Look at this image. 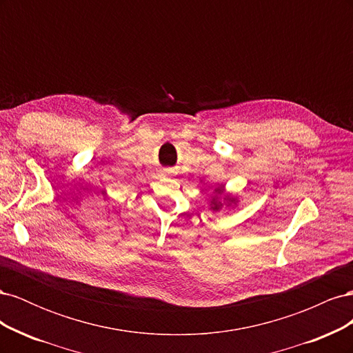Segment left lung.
<instances>
[{
	"label": "left lung",
	"instance_id": "left-lung-1",
	"mask_svg": "<svg viewBox=\"0 0 353 353\" xmlns=\"http://www.w3.org/2000/svg\"><path fill=\"white\" fill-rule=\"evenodd\" d=\"M215 193H216V196L210 200V209H212V210H219V209L223 206V203L219 200L221 194L223 193V185L216 187V188H215ZM223 200H227L228 206H230V205H234V203H236V197H231V196H225V199H223Z\"/></svg>",
	"mask_w": 353,
	"mask_h": 353
}]
</instances>
